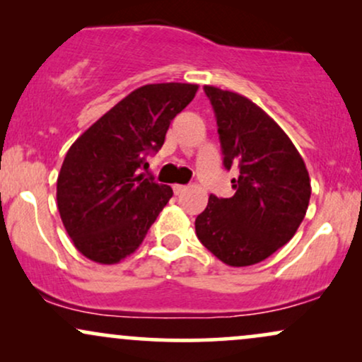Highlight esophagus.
I'll return each instance as SVG.
<instances>
[{"label": "esophagus", "mask_w": 362, "mask_h": 362, "mask_svg": "<svg viewBox=\"0 0 362 362\" xmlns=\"http://www.w3.org/2000/svg\"><path fill=\"white\" fill-rule=\"evenodd\" d=\"M187 185H180V184H175L173 185V192H175V195H180L182 192H185Z\"/></svg>", "instance_id": "34e87169"}]
</instances>
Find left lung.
<instances>
[{"label":"left lung","instance_id":"8db88e82","mask_svg":"<svg viewBox=\"0 0 362 362\" xmlns=\"http://www.w3.org/2000/svg\"><path fill=\"white\" fill-rule=\"evenodd\" d=\"M211 100L224 167L238 165L233 197L209 195L195 235L231 267L259 264L293 238L310 204L305 161L272 117L243 95L204 86Z\"/></svg>","mask_w":362,"mask_h":362}]
</instances>
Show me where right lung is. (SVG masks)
Masks as SVG:
<instances>
[{"label": "right lung", "instance_id": "1", "mask_svg": "<svg viewBox=\"0 0 362 362\" xmlns=\"http://www.w3.org/2000/svg\"><path fill=\"white\" fill-rule=\"evenodd\" d=\"M199 86L155 83L131 91L71 144L57 177V209L78 252L117 264L138 250L173 190L141 170Z\"/></svg>", "mask_w": 362, "mask_h": 362}]
</instances>
